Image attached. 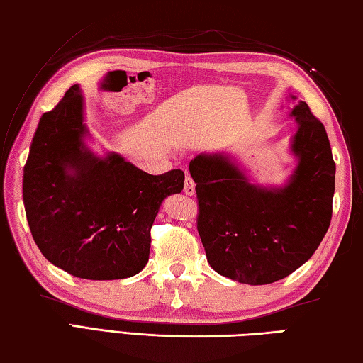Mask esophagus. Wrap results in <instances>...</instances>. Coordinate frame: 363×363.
I'll use <instances>...</instances> for the list:
<instances>
[{
	"label": "esophagus",
	"mask_w": 363,
	"mask_h": 363,
	"mask_svg": "<svg viewBox=\"0 0 363 363\" xmlns=\"http://www.w3.org/2000/svg\"><path fill=\"white\" fill-rule=\"evenodd\" d=\"M184 194L189 195V196H194L195 195V182L191 179V176H186V179H184Z\"/></svg>",
	"instance_id": "obj_1"
}]
</instances>
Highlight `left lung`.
Returning a JSON list of instances; mask_svg holds the SVG:
<instances>
[{"label": "left lung", "instance_id": "1", "mask_svg": "<svg viewBox=\"0 0 363 363\" xmlns=\"http://www.w3.org/2000/svg\"><path fill=\"white\" fill-rule=\"evenodd\" d=\"M291 115L298 121L291 148L299 162L284 189L252 186L218 154H203L189 165L207 262L233 281L284 279L312 257L330 225L335 162L326 129L304 101Z\"/></svg>", "mask_w": 363, "mask_h": 363}]
</instances>
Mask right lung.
Returning a JSON list of instances; mask_svg holds the SVG:
<instances>
[{
	"label": "right lung",
	"instance_id": "right-lung-1",
	"mask_svg": "<svg viewBox=\"0 0 363 363\" xmlns=\"http://www.w3.org/2000/svg\"><path fill=\"white\" fill-rule=\"evenodd\" d=\"M78 90L72 86L38 121L23 169L28 225L52 265L82 279H123L148 264L154 218L182 191L184 172L152 176L117 154L94 156L81 140Z\"/></svg>",
	"mask_w": 363,
	"mask_h": 363
}]
</instances>
